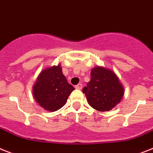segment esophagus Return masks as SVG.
Returning a JSON list of instances; mask_svg holds the SVG:
<instances>
[{"mask_svg":"<svg viewBox=\"0 0 153 153\" xmlns=\"http://www.w3.org/2000/svg\"><path fill=\"white\" fill-rule=\"evenodd\" d=\"M75 88L76 89V90H81V89H82V84H77V85H76Z\"/></svg>","mask_w":153,"mask_h":153,"instance_id":"esophagus-1","label":"esophagus"}]
</instances>
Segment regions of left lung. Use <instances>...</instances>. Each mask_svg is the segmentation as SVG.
<instances>
[{
    "instance_id": "8db88e82",
    "label": "left lung",
    "mask_w": 153,
    "mask_h": 153,
    "mask_svg": "<svg viewBox=\"0 0 153 153\" xmlns=\"http://www.w3.org/2000/svg\"><path fill=\"white\" fill-rule=\"evenodd\" d=\"M83 92L92 108L105 112L120 103L124 94V88L113 70L97 65L91 69V80Z\"/></svg>"
}]
</instances>
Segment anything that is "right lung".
Listing matches in <instances>:
<instances>
[{"label":"right lung","mask_w":153,"mask_h":153,"mask_svg":"<svg viewBox=\"0 0 153 153\" xmlns=\"http://www.w3.org/2000/svg\"><path fill=\"white\" fill-rule=\"evenodd\" d=\"M74 89L68 83L59 64L40 72L33 86V94L40 106L49 112H55L64 106Z\"/></svg>","instance_id":"add662e5"}]
</instances>
